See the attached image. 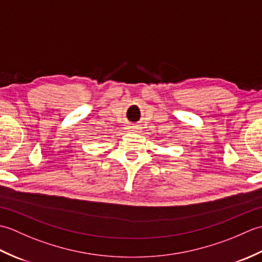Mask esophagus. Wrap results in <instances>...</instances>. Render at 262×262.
Returning <instances> with one entry per match:
<instances>
[{
  "instance_id": "1",
  "label": "esophagus",
  "mask_w": 262,
  "mask_h": 262,
  "mask_svg": "<svg viewBox=\"0 0 262 262\" xmlns=\"http://www.w3.org/2000/svg\"><path fill=\"white\" fill-rule=\"evenodd\" d=\"M128 129H130V130H136V129H138V128H137V126H128Z\"/></svg>"
}]
</instances>
